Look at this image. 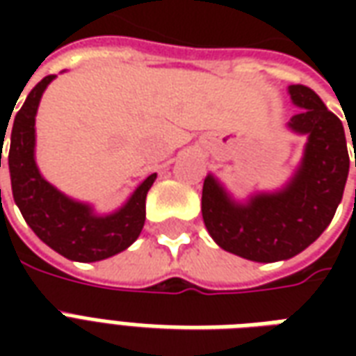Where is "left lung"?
<instances>
[{"label":"left lung","instance_id":"obj_1","mask_svg":"<svg viewBox=\"0 0 356 356\" xmlns=\"http://www.w3.org/2000/svg\"><path fill=\"white\" fill-rule=\"evenodd\" d=\"M288 93L301 108L288 127L307 135L305 152L288 185L238 204L213 175L204 179L206 229L217 246L250 261H284L311 246L334 219L349 175L341 120L307 86H290Z\"/></svg>","mask_w":356,"mask_h":356}]
</instances>
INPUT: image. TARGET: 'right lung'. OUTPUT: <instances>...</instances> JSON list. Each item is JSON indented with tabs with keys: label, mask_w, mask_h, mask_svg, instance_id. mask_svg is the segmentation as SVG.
<instances>
[{
	"label": "right lung",
	"mask_w": 356,
	"mask_h": 356,
	"mask_svg": "<svg viewBox=\"0 0 356 356\" xmlns=\"http://www.w3.org/2000/svg\"><path fill=\"white\" fill-rule=\"evenodd\" d=\"M53 80L55 76H45L28 93L24 104L13 118L11 147L7 156L13 198L30 229L51 250L72 261H101L124 252L139 238L145 225V200L156 173L148 175L129 200L110 216H97L89 204L72 200L47 183L34 158L35 114L43 91ZM5 133L7 129L0 131L1 140H5Z\"/></svg>",
	"instance_id": "obj_1"
}]
</instances>
